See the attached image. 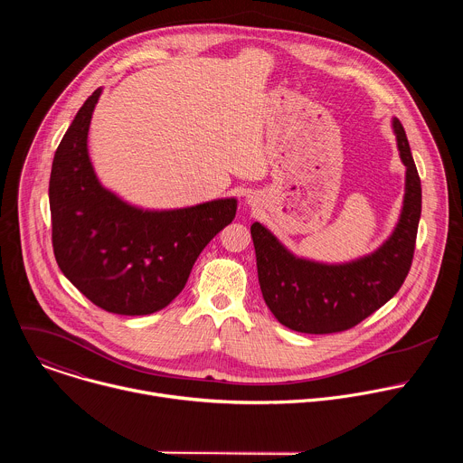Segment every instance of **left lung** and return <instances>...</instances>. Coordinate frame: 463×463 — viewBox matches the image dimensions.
Masks as SVG:
<instances>
[{
  "label": "left lung",
  "instance_id": "left-lung-1",
  "mask_svg": "<svg viewBox=\"0 0 463 463\" xmlns=\"http://www.w3.org/2000/svg\"><path fill=\"white\" fill-rule=\"evenodd\" d=\"M405 175L398 225L372 254L320 263L289 252L261 223L250 225L260 289L280 324L300 334H337L357 326L403 286L414 258L421 216V181L402 122L392 120Z\"/></svg>",
  "mask_w": 463,
  "mask_h": 463
}]
</instances>
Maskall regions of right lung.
I'll return each mask as SVG.
<instances>
[{
    "label": "right lung",
    "mask_w": 463,
    "mask_h": 463,
    "mask_svg": "<svg viewBox=\"0 0 463 463\" xmlns=\"http://www.w3.org/2000/svg\"><path fill=\"white\" fill-rule=\"evenodd\" d=\"M102 90L75 115L51 168L49 207L58 268L95 306L150 315L184 288L194 261L236 216L234 197L186 209L143 211L97 179L88 131Z\"/></svg>",
    "instance_id": "obj_1"
}]
</instances>
